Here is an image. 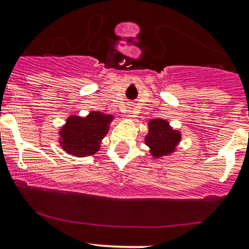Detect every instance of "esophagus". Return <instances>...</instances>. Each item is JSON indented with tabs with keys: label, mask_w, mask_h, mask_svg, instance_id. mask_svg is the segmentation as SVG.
Returning a JSON list of instances; mask_svg holds the SVG:
<instances>
[{
	"label": "esophagus",
	"mask_w": 249,
	"mask_h": 249,
	"mask_svg": "<svg viewBox=\"0 0 249 249\" xmlns=\"http://www.w3.org/2000/svg\"><path fill=\"white\" fill-rule=\"evenodd\" d=\"M127 113L129 114V116H135L134 108H132V107H128V108H127Z\"/></svg>",
	"instance_id": "obj_1"
}]
</instances>
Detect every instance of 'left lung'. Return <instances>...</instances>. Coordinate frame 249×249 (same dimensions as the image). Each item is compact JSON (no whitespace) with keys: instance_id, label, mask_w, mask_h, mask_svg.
Returning <instances> with one entry per match:
<instances>
[{"instance_id":"obj_1","label":"left lung","mask_w":249,"mask_h":249,"mask_svg":"<svg viewBox=\"0 0 249 249\" xmlns=\"http://www.w3.org/2000/svg\"><path fill=\"white\" fill-rule=\"evenodd\" d=\"M180 139V132L172 129L166 120L154 119L148 122V134L145 138V143L154 158L173 153Z\"/></svg>"}]
</instances>
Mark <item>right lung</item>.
I'll use <instances>...</instances> for the list:
<instances>
[{"label": "right lung", "instance_id": "1", "mask_svg": "<svg viewBox=\"0 0 249 249\" xmlns=\"http://www.w3.org/2000/svg\"><path fill=\"white\" fill-rule=\"evenodd\" d=\"M113 119V115L100 111H91L85 117L72 115L59 130L61 148L71 156H92L100 151Z\"/></svg>", "mask_w": 249, "mask_h": 249}]
</instances>
